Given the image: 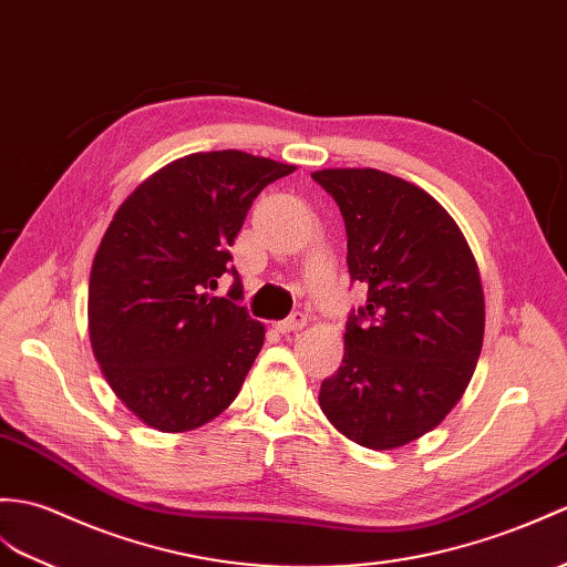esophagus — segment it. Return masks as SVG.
<instances>
[{"instance_id": "34e87169", "label": "esophagus", "mask_w": 567, "mask_h": 567, "mask_svg": "<svg viewBox=\"0 0 567 567\" xmlns=\"http://www.w3.org/2000/svg\"><path fill=\"white\" fill-rule=\"evenodd\" d=\"M305 326H307V313H301V311H295L292 316H289V319L275 323V328H278L280 333H292V331H299V328H305Z\"/></svg>"}]
</instances>
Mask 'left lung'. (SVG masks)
I'll return each mask as SVG.
<instances>
[{
	"label": "left lung",
	"mask_w": 567,
	"mask_h": 567,
	"mask_svg": "<svg viewBox=\"0 0 567 567\" xmlns=\"http://www.w3.org/2000/svg\"><path fill=\"white\" fill-rule=\"evenodd\" d=\"M348 231V270L367 287L350 311L346 354L319 403L348 440L393 450L437 427L464 396L483 348L476 258L450 213L377 168L311 174Z\"/></svg>",
	"instance_id": "8db88e82"
}]
</instances>
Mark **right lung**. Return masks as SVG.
Segmentation results:
<instances>
[{"instance_id": "1", "label": "right lung", "mask_w": 567, "mask_h": 567, "mask_svg": "<svg viewBox=\"0 0 567 567\" xmlns=\"http://www.w3.org/2000/svg\"><path fill=\"white\" fill-rule=\"evenodd\" d=\"M280 164L239 150L171 162L127 195L89 278V338L115 396L144 425L195 430L217 417L251 370L266 326L229 266L236 234ZM221 274L235 285L213 298Z\"/></svg>"}]
</instances>
